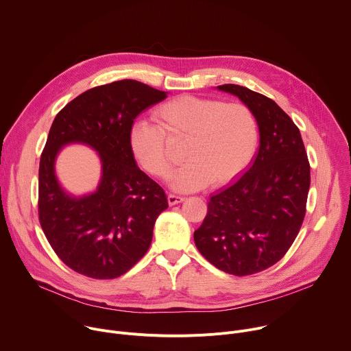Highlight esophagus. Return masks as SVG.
<instances>
[{
    "label": "esophagus",
    "mask_w": 351,
    "mask_h": 351,
    "mask_svg": "<svg viewBox=\"0 0 351 351\" xmlns=\"http://www.w3.org/2000/svg\"><path fill=\"white\" fill-rule=\"evenodd\" d=\"M182 202H184V197L176 195V194H168V203H169V206H176V204H179Z\"/></svg>",
    "instance_id": "1"
}]
</instances>
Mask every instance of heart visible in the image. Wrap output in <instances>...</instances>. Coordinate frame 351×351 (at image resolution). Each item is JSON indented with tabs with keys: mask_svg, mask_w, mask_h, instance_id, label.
Returning a JSON list of instances; mask_svg holds the SVG:
<instances>
[{
	"mask_svg": "<svg viewBox=\"0 0 351 351\" xmlns=\"http://www.w3.org/2000/svg\"><path fill=\"white\" fill-rule=\"evenodd\" d=\"M157 126L138 122L130 133L132 148L143 168L157 178L171 169L167 138L186 140V161L171 176L175 190L193 191L208 182L223 184L252 160L258 140L257 119L241 103L178 95L157 107Z\"/></svg>",
	"mask_w": 351,
	"mask_h": 351,
	"instance_id": "heart-1",
	"label": "heart"
}]
</instances>
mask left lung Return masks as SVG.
<instances>
[{
    "mask_svg": "<svg viewBox=\"0 0 351 351\" xmlns=\"http://www.w3.org/2000/svg\"><path fill=\"white\" fill-rule=\"evenodd\" d=\"M260 129L258 153L243 176L211 195L194 243L213 265L234 275L261 272L290 248L306 215L310 162L298 128L274 99L237 84Z\"/></svg>",
    "mask_w": 351,
    "mask_h": 351,
    "instance_id": "left-lung-1",
    "label": "left lung"
}]
</instances>
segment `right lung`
I'll return each instance as SVG.
<instances>
[{
	"label": "right lung",
	"instance_id": "right-lung-1",
	"mask_svg": "<svg viewBox=\"0 0 351 351\" xmlns=\"http://www.w3.org/2000/svg\"><path fill=\"white\" fill-rule=\"evenodd\" d=\"M165 98V91L125 79L82 93L57 114L40 158L38 219L56 254L75 272L114 279L149 248L168 202L136 165L130 133L136 117ZM71 142L90 145L102 160V180L91 195L71 196L56 179L55 158Z\"/></svg>",
	"mask_w": 351,
	"mask_h": 351
}]
</instances>
